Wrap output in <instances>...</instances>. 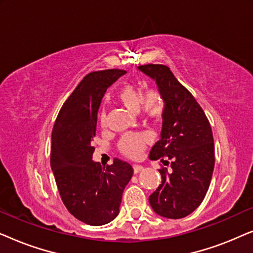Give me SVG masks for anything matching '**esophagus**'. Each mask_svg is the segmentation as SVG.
I'll use <instances>...</instances> for the list:
<instances>
[{"label": "esophagus", "mask_w": 253, "mask_h": 253, "mask_svg": "<svg viewBox=\"0 0 253 253\" xmlns=\"http://www.w3.org/2000/svg\"><path fill=\"white\" fill-rule=\"evenodd\" d=\"M143 169H144L143 166L133 165V172H134V174H138V172H140L141 170H143Z\"/></svg>", "instance_id": "1"}]
</instances>
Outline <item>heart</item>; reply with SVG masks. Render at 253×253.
Returning a JSON list of instances; mask_svg holds the SVG:
<instances>
[{
	"instance_id": "obj_1",
	"label": "heart",
	"mask_w": 253,
	"mask_h": 253,
	"mask_svg": "<svg viewBox=\"0 0 253 253\" xmlns=\"http://www.w3.org/2000/svg\"><path fill=\"white\" fill-rule=\"evenodd\" d=\"M117 100L127 110L137 113L141 109L146 119L157 120L162 115L165 109V101L161 93L157 89H150L143 95L141 89L134 85L124 84L117 92ZM101 123H105V114H101ZM148 143V138L145 134L130 133L126 134L120 141V150L130 158H137L144 151Z\"/></svg>"
}]
</instances>
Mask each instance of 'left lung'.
Wrapping results in <instances>:
<instances>
[{
    "mask_svg": "<svg viewBox=\"0 0 253 253\" xmlns=\"http://www.w3.org/2000/svg\"><path fill=\"white\" fill-rule=\"evenodd\" d=\"M138 70L155 82L165 101L160 140L150 159L171 160L170 170H159L161 184L148 202L158 215L182 219L202 204L209 190L215 160L212 129L202 107L168 67L146 64Z\"/></svg>",
    "mask_w": 253,
    "mask_h": 253,
    "instance_id": "left-lung-1",
    "label": "left lung"
}]
</instances>
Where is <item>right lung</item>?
<instances>
[{
	"instance_id": "1",
	"label": "right lung",
	"mask_w": 253,
	"mask_h": 253,
	"mask_svg": "<svg viewBox=\"0 0 253 253\" xmlns=\"http://www.w3.org/2000/svg\"><path fill=\"white\" fill-rule=\"evenodd\" d=\"M126 71H95L84 79L62 107L51 132L50 166L63 204L76 219L102 226L120 213L124 189L133 175L119 159L101 168L92 160L98 112L107 88Z\"/></svg>"
}]
</instances>
